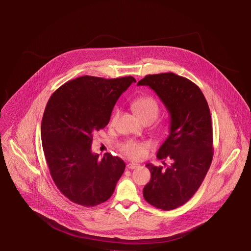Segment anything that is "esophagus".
Returning a JSON list of instances; mask_svg holds the SVG:
<instances>
[{
    "label": "esophagus",
    "mask_w": 251,
    "mask_h": 251,
    "mask_svg": "<svg viewBox=\"0 0 251 251\" xmlns=\"http://www.w3.org/2000/svg\"><path fill=\"white\" fill-rule=\"evenodd\" d=\"M140 165L139 164H137V163H127V165H126V167L128 168V169H135V168H137V167H139Z\"/></svg>",
    "instance_id": "34e87169"
}]
</instances>
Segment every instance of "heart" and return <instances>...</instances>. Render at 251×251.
Segmentation results:
<instances>
[{"mask_svg":"<svg viewBox=\"0 0 251 251\" xmlns=\"http://www.w3.org/2000/svg\"><path fill=\"white\" fill-rule=\"evenodd\" d=\"M131 107L135 114L139 117V119L145 122V121H151L153 122L158 114H159V107L157 102L150 97H144L135 100ZM120 115V109H115L111 119H110V125H115L118 121ZM149 148V144L146 142H140V141H134V140H127L124 143L120 145V151L123 154L127 156L130 159L133 160H139L142 159L146 155L147 149Z\"/></svg>","mask_w":251,"mask_h":251,"instance_id":"obj_1","label":"heart"}]
</instances>
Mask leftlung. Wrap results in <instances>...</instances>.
Listing matches in <instances>:
<instances>
[{
  "instance_id": "8db88e82",
  "label": "left lung",
  "mask_w": 251,
  "mask_h": 251,
  "mask_svg": "<svg viewBox=\"0 0 251 251\" xmlns=\"http://www.w3.org/2000/svg\"><path fill=\"white\" fill-rule=\"evenodd\" d=\"M137 85L153 90L170 114L169 135L156 157L168 158L171 164L165 168L146 165L151 179L144 187V198L157 209L174 210L194 195L211 166L210 108L197 85L172 72L147 75Z\"/></svg>"
}]
</instances>
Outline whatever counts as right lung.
<instances>
[{
  "label": "right lung",
  "mask_w": 251,
  "mask_h": 251,
  "mask_svg": "<svg viewBox=\"0 0 251 251\" xmlns=\"http://www.w3.org/2000/svg\"><path fill=\"white\" fill-rule=\"evenodd\" d=\"M132 76L104 79L81 76L61 86L49 99L41 122L42 149L51 177L72 202L95 207L111 197L126 164L92 152L93 133L104 128Z\"/></svg>",
  "instance_id": "add662e5"
}]
</instances>
